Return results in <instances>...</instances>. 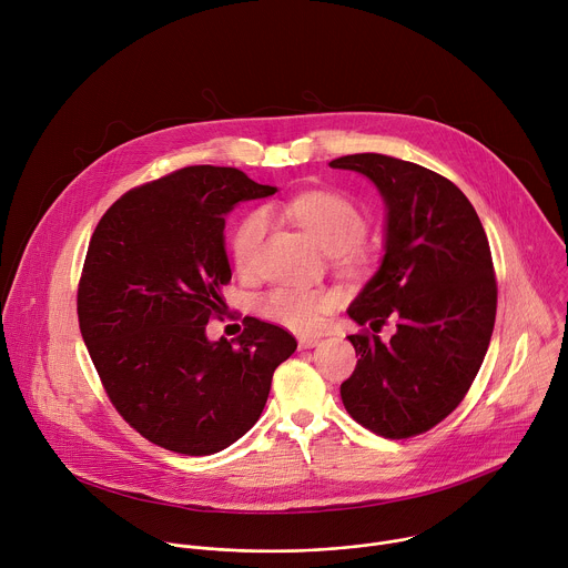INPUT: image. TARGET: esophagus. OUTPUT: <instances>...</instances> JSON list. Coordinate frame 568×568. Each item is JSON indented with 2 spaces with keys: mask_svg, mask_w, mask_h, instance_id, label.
I'll return each instance as SVG.
<instances>
[{
  "mask_svg": "<svg viewBox=\"0 0 568 568\" xmlns=\"http://www.w3.org/2000/svg\"><path fill=\"white\" fill-rule=\"evenodd\" d=\"M318 337H301L298 339V348L303 351V348H314V346H318Z\"/></svg>",
  "mask_w": 568,
  "mask_h": 568,
  "instance_id": "esophagus-1",
  "label": "esophagus"
}]
</instances>
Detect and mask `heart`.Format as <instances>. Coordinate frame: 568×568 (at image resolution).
I'll return each instance as SVG.
<instances>
[{
	"label": "heart",
	"mask_w": 568,
	"mask_h": 568,
	"mask_svg": "<svg viewBox=\"0 0 568 568\" xmlns=\"http://www.w3.org/2000/svg\"><path fill=\"white\" fill-rule=\"evenodd\" d=\"M283 211L294 217L316 245L333 256L346 254L366 233L364 213L337 193H303L283 204ZM270 229V213L256 209L240 220L233 231V258L242 272L256 265L263 240ZM335 305L328 290L276 287L261 298V312L294 333H314L323 316Z\"/></svg>",
	"instance_id": "b5f03b06"
}]
</instances>
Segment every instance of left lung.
Masks as SVG:
<instances>
[{"label":"left lung","mask_w":568,"mask_h":568,"mask_svg":"<svg viewBox=\"0 0 568 568\" xmlns=\"http://www.w3.org/2000/svg\"><path fill=\"white\" fill-rule=\"evenodd\" d=\"M331 169L364 175L379 193L384 256L348 307L377 333L395 318V335H351L359 355L342 384L346 412L384 438H409L447 418L469 390L488 353L497 283L488 235L443 175L388 154L359 152Z\"/></svg>","instance_id":"8db88e82"}]
</instances>
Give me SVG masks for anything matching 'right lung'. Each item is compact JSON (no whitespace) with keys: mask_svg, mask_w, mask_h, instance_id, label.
Listing matches in <instances>:
<instances>
[{"mask_svg":"<svg viewBox=\"0 0 568 568\" xmlns=\"http://www.w3.org/2000/svg\"><path fill=\"white\" fill-rule=\"evenodd\" d=\"M235 169L189 166L128 191L101 217L78 287L80 335L116 412L150 443L209 456L261 418L296 339L250 316L206 337L231 281L224 217L274 195Z\"/></svg>","mask_w":568,"mask_h":568,"instance_id":"add662e5","label":"right lung"}]
</instances>
